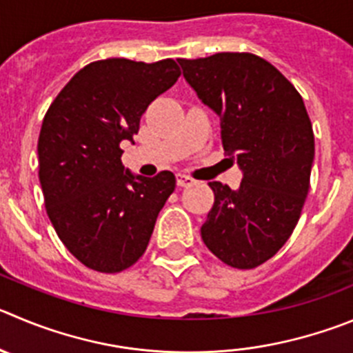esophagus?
<instances>
[{
	"label": "esophagus",
	"instance_id": "34e87169",
	"mask_svg": "<svg viewBox=\"0 0 353 353\" xmlns=\"http://www.w3.org/2000/svg\"><path fill=\"white\" fill-rule=\"evenodd\" d=\"M176 179H177V186H181V188H184V186H192V184L195 183V179H193V177L186 176V174H181V172L177 174Z\"/></svg>",
	"mask_w": 353,
	"mask_h": 353
}]
</instances>
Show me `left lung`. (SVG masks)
<instances>
[{
    "instance_id": "obj_1",
    "label": "left lung",
    "mask_w": 353,
    "mask_h": 353,
    "mask_svg": "<svg viewBox=\"0 0 353 353\" xmlns=\"http://www.w3.org/2000/svg\"><path fill=\"white\" fill-rule=\"evenodd\" d=\"M200 101L221 118L225 153L242 170L239 190L212 181L202 240L233 268H256L296 228L315 154L312 121L291 81L265 59L223 54L177 59Z\"/></svg>"
}]
</instances>
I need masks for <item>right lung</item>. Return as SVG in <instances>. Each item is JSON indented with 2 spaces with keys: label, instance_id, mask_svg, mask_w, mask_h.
<instances>
[{
  "label": "right lung",
  "instance_id": "obj_1",
  "mask_svg": "<svg viewBox=\"0 0 353 353\" xmlns=\"http://www.w3.org/2000/svg\"><path fill=\"white\" fill-rule=\"evenodd\" d=\"M179 74L172 59L92 62L43 118L38 158L47 214L68 251L95 272H121L144 254L176 188L169 170L144 177L125 169L120 143H134L150 102Z\"/></svg>",
  "mask_w": 353,
  "mask_h": 353
}]
</instances>
